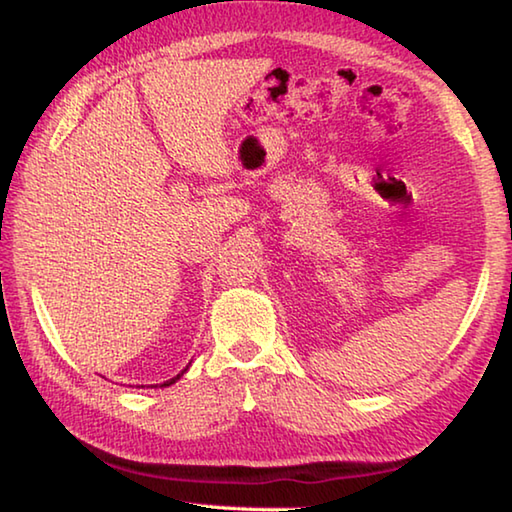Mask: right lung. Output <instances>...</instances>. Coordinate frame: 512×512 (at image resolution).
<instances>
[{"label": "right lung", "instance_id": "right-lung-1", "mask_svg": "<svg viewBox=\"0 0 512 512\" xmlns=\"http://www.w3.org/2000/svg\"><path fill=\"white\" fill-rule=\"evenodd\" d=\"M185 370H187V368H185ZM185 370H183V372H178V375H176V377H171L169 381H164V384H160V388H167V386H171V384H176V381L185 375Z\"/></svg>", "mask_w": 512, "mask_h": 512}]
</instances>
